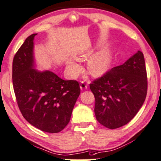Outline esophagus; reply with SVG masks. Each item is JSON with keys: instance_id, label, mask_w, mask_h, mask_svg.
<instances>
[{"instance_id": "34e87169", "label": "esophagus", "mask_w": 161, "mask_h": 161, "mask_svg": "<svg viewBox=\"0 0 161 161\" xmlns=\"http://www.w3.org/2000/svg\"><path fill=\"white\" fill-rule=\"evenodd\" d=\"M80 88L81 90H85L87 88V85L85 82V81H81L80 85Z\"/></svg>"}]
</instances>
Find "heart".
<instances>
[{
	"label": "heart",
	"mask_w": 161,
	"mask_h": 161,
	"mask_svg": "<svg viewBox=\"0 0 161 161\" xmlns=\"http://www.w3.org/2000/svg\"><path fill=\"white\" fill-rule=\"evenodd\" d=\"M111 64V56L107 50L96 53L89 58L87 64V71L94 76L103 75L108 71ZM67 69L72 75L75 76L80 72L81 67L74 62L67 64Z\"/></svg>",
	"instance_id": "1"
}]
</instances>
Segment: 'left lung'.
<instances>
[{
    "label": "left lung",
    "instance_id": "1",
    "mask_svg": "<svg viewBox=\"0 0 161 161\" xmlns=\"http://www.w3.org/2000/svg\"><path fill=\"white\" fill-rule=\"evenodd\" d=\"M97 121L108 129L128 124L146 98L147 78L144 55L139 51L90 84Z\"/></svg>",
    "mask_w": 161,
    "mask_h": 161
}]
</instances>
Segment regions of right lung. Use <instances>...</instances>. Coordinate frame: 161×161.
<instances>
[{
  "mask_svg": "<svg viewBox=\"0 0 161 161\" xmlns=\"http://www.w3.org/2000/svg\"><path fill=\"white\" fill-rule=\"evenodd\" d=\"M25 40L14 57L12 81L19 108L27 121L48 133L63 130L80 94L76 80H64L50 71L34 69L35 36Z\"/></svg>",
  "mask_w": 161,
  "mask_h": 161,
  "instance_id": "right-lung-1",
  "label": "right lung"
}]
</instances>
